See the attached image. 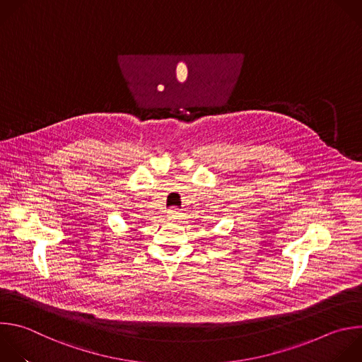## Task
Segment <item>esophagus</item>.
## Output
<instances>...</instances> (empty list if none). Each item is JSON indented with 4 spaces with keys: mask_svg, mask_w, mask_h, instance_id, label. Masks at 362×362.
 I'll list each match as a JSON object with an SVG mask.
<instances>
[{
    "mask_svg": "<svg viewBox=\"0 0 362 362\" xmlns=\"http://www.w3.org/2000/svg\"><path fill=\"white\" fill-rule=\"evenodd\" d=\"M180 216H182V213H180V210L176 209V207H172V209L168 211V218H170V220L179 218Z\"/></svg>",
    "mask_w": 362,
    "mask_h": 362,
    "instance_id": "1",
    "label": "esophagus"
}]
</instances>
